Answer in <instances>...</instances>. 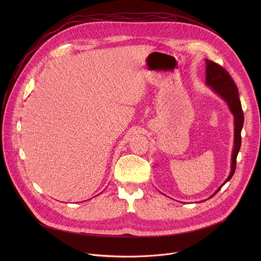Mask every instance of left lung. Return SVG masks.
Masks as SVG:
<instances>
[{
	"label": "left lung",
	"mask_w": 261,
	"mask_h": 261,
	"mask_svg": "<svg viewBox=\"0 0 261 261\" xmlns=\"http://www.w3.org/2000/svg\"><path fill=\"white\" fill-rule=\"evenodd\" d=\"M205 85L211 87L212 91L215 92L219 97L224 100L231 114L233 115V124H234V140H233V148L231 153V164H230V173L228 177L225 179L220 187L215 191V193L210 197L212 198L219 190L224 186L233 175L237 166V157L240 152L242 137L241 132L244 125V113L242 109V104L240 100L239 90L233 80L229 75V73L223 68L222 66L214 63L213 61L205 59Z\"/></svg>",
	"instance_id": "1"
}]
</instances>
